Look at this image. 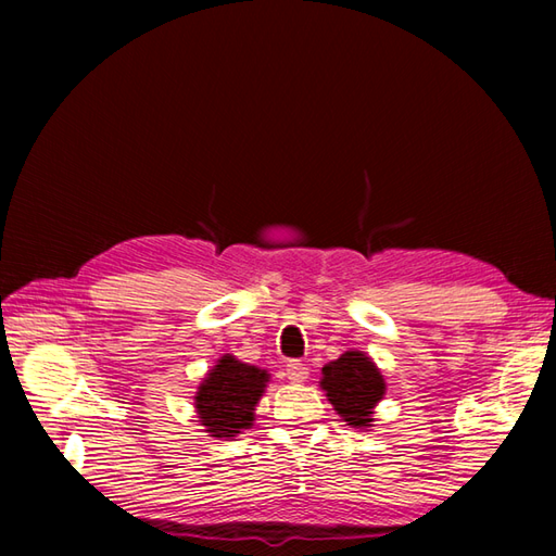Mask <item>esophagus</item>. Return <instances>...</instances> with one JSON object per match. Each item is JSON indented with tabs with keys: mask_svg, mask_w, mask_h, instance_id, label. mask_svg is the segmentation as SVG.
<instances>
[{
	"mask_svg": "<svg viewBox=\"0 0 556 556\" xmlns=\"http://www.w3.org/2000/svg\"><path fill=\"white\" fill-rule=\"evenodd\" d=\"M287 377L289 382L293 384H303L305 380H308V368L301 361H289L287 363Z\"/></svg>",
	"mask_w": 556,
	"mask_h": 556,
	"instance_id": "esophagus-1",
	"label": "esophagus"
}]
</instances>
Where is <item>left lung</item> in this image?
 <instances>
[{"label": "left lung", "mask_w": 556, "mask_h": 556, "mask_svg": "<svg viewBox=\"0 0 556 556\" xmlns=\"http://www.w3.org/2000/svg\"><path fill=\"white\" fill-rule=\"evenodd\" d=\"M320 387L327 401L351 428H372L375 406L387 392L384 377L365 351L351 349L323 368Z\"/></svg>", "instance_id": "1"}]
</instances>
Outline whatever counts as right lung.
Here are the masks:
<instances>
[{"label":"right lung","mask_w":556,"mask_h":556,"mask_svg":"<svg viewBox=\"0 0 556 556\" xmlns=\"http://www.w3.org/2000/svg\"><path fill=\"white\" fill-rule=\"evenodd\" d=\"M267 382V370L224 353L203 377L193 396L200 425L210 437L219 440H231L243 430H251L255 406L263 399Z\"/></svg>","instance_id":"1"}]
</instances>
